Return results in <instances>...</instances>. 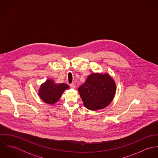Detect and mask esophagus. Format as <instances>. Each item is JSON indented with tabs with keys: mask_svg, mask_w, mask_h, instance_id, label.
Instances as JSON below:
<instances>
[{
	"mask_svg": "<svg viewBox=\"0 0 158 158\" xmlns=\"http://www.w3.org/2000/svg\"><path fill=\"white\" fill-rule=\"evenodd\" d=\"M70 88H72V89L75 88V85L74 83H71V84L70 85Z\"/></svg>",
	"mask_w": 158,
	"mask_h": 158,
	"instance_id": "obj_1",
	"label": "esophagus"
}]
</instances>
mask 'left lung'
I'll list each match as a JSON object with an SVG mask.
<instances>
[{
  "mask_svg": "<svg viewBox=\"0 0 158 158\" xmlns=\"http://www.w3.org/2000/svg\"><path fill=\"white\" fill-rule=\"evenodd\" d=\"M84 105L90 110L105 108L113 100L115 85L108 75L92 73L78 88Z\"/></svg>",
  "mask_w": 158,
  "mask_h": 158,
  "instance_id": "1",
  "label": "left lung"
}]
</instances>
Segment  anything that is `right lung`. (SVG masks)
I'll list each match as a JSON object with an SVG mask.
<instances>
[{
	"mask_svg": "<svg viewBox=\"0 0 158 158\" xmlns=\"http://www.w3.org/2000/svg\"><path fill=\"white\" fill-rule=\"evenodd\" d=\"M69 88L67 84H56L50 79L41 86L39 95L46 103L54 104L60 98L64 90Z\"/></svg>",
	"mask_w": 158,
	"mask_h": 158,
	"instance_id": "obj_1",
	"label": "right lung"
}]
</instances>
